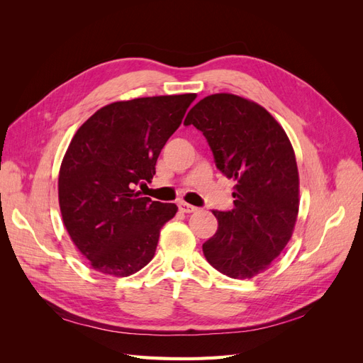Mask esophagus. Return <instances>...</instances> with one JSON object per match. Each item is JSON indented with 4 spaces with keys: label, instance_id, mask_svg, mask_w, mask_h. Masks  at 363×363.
Returning a JSON list of instances; mask_svg holds the SVG:
<instances>
[{
    "label": "esophagus",
    "instance_id": "obj_1",
    "mask_svg": "<svg viewBox=\"0 0 363 363\" xmlns=\"http://www.w3.org/2000/svg\"><path fill=\"white\" fill-rule=\"evenodd\" d=\"M179 208H180V211H182L183 213H192V212L199 211V208H196L195 206L188 204V203H180V204H179Z\"/></svg>",
    "mask_w": 363,
    "mask_h": 363
}]
</instances>
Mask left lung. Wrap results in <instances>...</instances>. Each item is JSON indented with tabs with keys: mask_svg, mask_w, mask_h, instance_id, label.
Here are the masks:
<instances>
[{
	"mask_svg": "<svg viewBox=\"0 0 363 363\" xmlns=\"http://www.w3.org/2000/svg\"><path fill=\"white\" fill-rule=\"evenodd\" d=\"M206 138L216 168L236 182L232 211H212L216 233L203 244L211 265L232 279L269 268L294 232L298 169L291 142L265 108L232 94H215L186 116Z\"/></svg>",
	"mask_w": 363,
	"mask_h": 363,
	"instance_id": "8db88e82",
	"label": "left lung"
}]
</instances>
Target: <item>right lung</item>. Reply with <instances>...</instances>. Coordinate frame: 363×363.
Here are the masks:
<instances>
[{"label": "right lung", "instance_id": "1", "mask_svg": "<svg viewBox=\"0 0 363 363\" xmlns=\"http://www.w3.org/2000/svg\"><path fill=\"white\" fill-rule=\"evenodd\" d=\"M195 94L104 106L77 130L59 174L63 224L95 271L127 277L156 252L160 228L177 213L135 188L156 174L160 150Z\"/></svg>", "mask_w": 363, "mask_h": 363}]
</instances>
